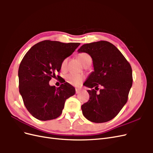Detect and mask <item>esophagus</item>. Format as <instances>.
I'll use <instances>...</instances> for the list:
<instances>
[{
    "mask_svg": "<svg viewBox=\"0 0 153 153\" xmlns=\"http://www.w3.org/2000/svg\"><path fill=\"white\" fill-rule=\"evenodd\" d=\"M80 92V89H76V94H79Z\"/></svg>",
    "mask_w": 153,
    "mask_h": 153,
    "instance_id": "obj_1",
    "label": "esophagus"
}]
</instances>
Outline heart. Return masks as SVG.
I'll return each mask as SVG.
<instances>
[{"instance_id":"heart-1","label":"heart","mask_w":153,"mask_h":153,"mask_svg":"<svg viewBox=\"0 0 153 153\" xmlns=\"http://www.w3.org/2000/svg\"><path fill=\"white\" fill-rule=\"evenodd\" d=\"M77 57L84 66L86 65V64L88 63L92 62L91 57L87 53L82 52V53H78ZM66 64H67V59H64L61 63L62 69H65ZM65 78L67 82H68L69 84L75 85V86H78L82 84V82H83V80H84V76L82 75H80V74L69 73V74H68V75L66 76Z\"/></svg>"}]
</instances>
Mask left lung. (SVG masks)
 <instances>
[{"instance_id": "8db88e82", "label": "left lung", "mask_w": 153, "mask_h": 153, "mask_svg": "<svg viewBox=\"0 0 153 153\" xmlns=\"http://www.w3.org/2000/svg\"><path fill=\"white\" fill-rule=\"evenodd\" d=\"M92 59L94 71L84 85L94 89L88 90L89 100L82 105V114L89 121L101 123L114 119L126 103L132 86L130 64L115 46L106 41L83 45L78 50ZM99 86H102L96 94Z\"/></svg>"}]
</instances>
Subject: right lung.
Returning a JSON list of instances; mask_svg holds the SVG:
<instances>
[{
	"instance_id": "right-lung-1",
	"label": "right lung",
	"mask_w": 153,
	"mask_h": 153,
	"mask_svg": "<svg viewBox=\"0 0 153 153\" xmlns=\"http://www.w3.org/2000/svg\"><path fill=\"white\" fill-rule=\"evenodd\" d=\"M80 45L45 40L34 45L23 58L18 69L19 91L26 108L37 119L57 118L66 100L75 94L74 87L61 78L59 80L64 84L58 88L50 86L49 82L56 77L63 60Z\"/></svg>"
}]
</instances>
